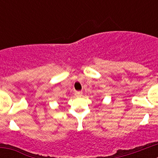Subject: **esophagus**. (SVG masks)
I'll list each match as a JSON object with an SVG mask.
<instances>
[{
  "instance_id": "esophagus-1",
  "label": "esophagus",
  "mask_w": 158,
  "mask_h": 158,
  "mask_svg": "<svg viewBox=\"0 0 158 158\" xmlns=\"http://www.w3.org/2000/svg\"><path fill=\"white\" fill-rule=\"evenodd\" d=\"M82 92L81 91H75V95L77 96H82Z\"/></svg>"
}]
</instances>
